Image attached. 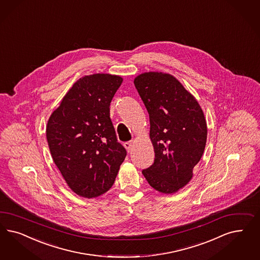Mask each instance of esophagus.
Masks as SVG:
<instances>
[{
    "mask_svg": "<svg viewBox=\"0 0 260 260\" xmlns=\"http://www.w3.org/2000/svg\"><path fill=\"white\" fill-rule=\"evenodd\" d=\"M124 146H125L126 149L128 151V153H131L133 150V142L130 141V142H127L124 143Z\"/></svg>",
    "mask_w": 260,
    "mask_h": 260,
    "instance_id": "34e87169",
    "label": "esophagus"
}]
</instances>
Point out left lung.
<instances>
[{
    "mask_svg": "<svg viewBox=\"0 0 260 260\" xmlns=\"http://www.w3.org/2000/svg\"><path fill=\"white\" fill-rule=\"evenodd\" d=\"M150 119L155 159L143 176L164 194L176 193L192 179L206 147L208 127L200 104L169 74L143 73L134 79Z\"/></svg>",
    "mask_w": 260,
    "mask_h": 260,
    "instance_id": "8db88e82",
    "label": "left lung"
}]
</instances>
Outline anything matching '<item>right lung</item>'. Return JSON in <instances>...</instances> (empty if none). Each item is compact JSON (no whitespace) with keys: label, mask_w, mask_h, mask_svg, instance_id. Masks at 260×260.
<instances>
[{"label":"right lung","mask_w":260,"mask_h":260,"mask_svg":"<svg viewBox=\"0 0 260 260\" xmlns=\"http://www.w3.org/2000/svg\"><path fill=\"white\" fill-rule=\"evenodd\" d=\"M122 80L110 74L79 78L48 120L52 159L68 186L84 198L107 192L125 159L110 118V103Z\"/></svg>","instance_id":"right-lung-1"}]
</instances>
